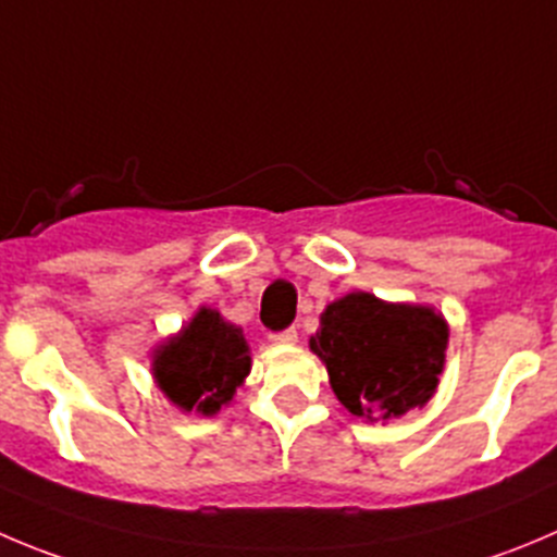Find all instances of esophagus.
Here are the masks:
<instances>
[{
    "label": "esophagus",
    "mask_w": 557,
    "mask_h": 557,
    "mask_svg": "<svg viewBox=\"0 0 557 557\" xmlns=\"http://www.w3.org/2000/svg\"><path fill=\"white\" fill-rule=\"evenodd\" d=\"M298 342V331H282V333H270V344H278V347H289V344Z\"/></svg>",
    "instance_id": "1"
}]
</instances>
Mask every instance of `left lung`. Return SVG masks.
Instances as JSON below:
<instances>
[{"label": "left lung", "instance_id": "1", "mask_svg": "<svg viewBox=\"0 0 557 557\" xmlns=\"http://www.w3.org/2000/svg\"><path fill=\"white\" fill-rule=\"evenodd\" d=\"M309 349L352 416L385 423L434 396L446 369L448 322L434 306L388 304L355 289L325 306Z\"/></svg>", "mask_w": 557, "mask_h": 557}]
</instances>
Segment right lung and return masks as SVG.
Returning <instances> with one entry per match:
<instances>
[{
	"mask_svg": "<svg viewBox=\"0 0 557 557\" xmlns=\"http://www.w3.org/2000/svg\"><path fill=\"white\" fill-rule=\"evenodd\" d=\"M158 391L180 412L213 418L230 407L251 372V347L243 327L219 309L199 306L188 322L152 349Z\"/></svg>",
	"mask_w": 557,
	"mask_h": 557,
	"instance_id": "right-lung-1",
	"label": "right lung"
}]
</instances>
